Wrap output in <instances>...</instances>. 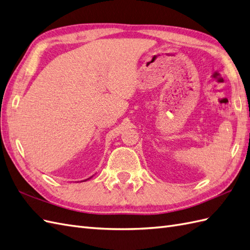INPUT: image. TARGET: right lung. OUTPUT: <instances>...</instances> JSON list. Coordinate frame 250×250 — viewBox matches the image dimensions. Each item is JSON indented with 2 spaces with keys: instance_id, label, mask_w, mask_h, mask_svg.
<instances>
[{
  "instance_id": "add662e5",
  "label": "right lung",
  "mask_w": 250,
  "mask_h": 250,
  "mask_svg": "<svg viewBox=\"0 0 250 250\" xmlns=\"http://www.w3.org/2000/svg\"><path fill=\"white\" fill-rule=\"evenodd\" d=\"M89 178H91V177H89ZM89 178H87V180H89ZM87 180H85V181H87ZM85 181H81V182H85Z\"/></svg>"
}]
</instances>
